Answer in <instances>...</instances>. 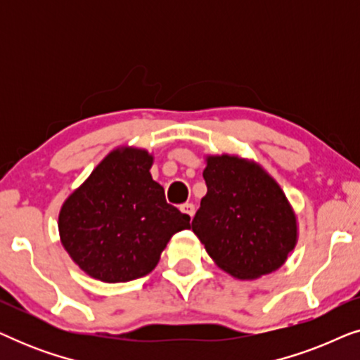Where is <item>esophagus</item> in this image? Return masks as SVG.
Wrapping results in <instances>:
<instances>
[{
  "instance_id": "obj_1",
  "label": "esophagus",
  "mask_w": 360,
  "mask_h": 360,
  "mask_svg": "<svg viewBox=\"0 0 360 360\" xmlns=\"http://www.w3.org/2000/svg\"><path fill=\"white\" fill-rule=\"evenodd\" d=\"M180 211H181V213H185L186 216H190V218H193L195 205L193 203H184L180 206Z\"/></svg>"
}]
</instances>
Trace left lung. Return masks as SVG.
Returning a JSON list of instances; mask_svg holds the SVG:
<instances>
[{
	"mask_svg": "<svg viewBox=\"0 0 360 360\" xmlns=\"http://www.w3.org/2000/svg\"><path fill=\"white\" fill-rule=\"evenodd\" d=\"M206 195L191 229L210 257L238 278L283 265L297 243V218L282 188L259 165L231 155L206 159Z\"/></svg>",
	"mask_w": 360,
	"mask_h": 360,
	"instance_id": "8db88e82",
	"label": "left lung"
}]
</instances>
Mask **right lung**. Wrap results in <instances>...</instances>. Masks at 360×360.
<instances>
[{
  "mask_svg": "<svg viewBox=\"0 0 360 360\" xmlns=\"http://www.w3.org/2000/svg\"><path fill=\"white\" fill-rule=\"evenodd\" d=\"M152 155L112 150L58 214L63 248L83 272L108 283L131 282L154 270L172 236L190 216L167 203L150 176Z\"/></svg>",
  "mask_w": 360,
  "mask_h": 360,
  "instance_id": "obj_1",
  "label": "right lung"
}]
</instances>
